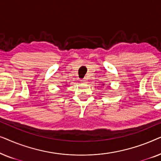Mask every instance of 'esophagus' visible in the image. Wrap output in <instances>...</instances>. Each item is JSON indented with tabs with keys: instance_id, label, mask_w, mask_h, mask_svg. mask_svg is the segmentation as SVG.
I'll use <instances>...</instances> for the list:
<instances>
[{
	"instance_id": "1",
	"label": "esophagus",
	"mask_w": 161,
	"mask_h": 161,
	"mask_svg": "<svg viewBox=\"0 0 161 161\" xmlns=\"http://www.w3.org/2000/svg\"><path fill=\"white\" fill-rule=\"evenodd\" d=\"M81 82L83 83H87V79H86V78H84V79H83V80H81Z\"/></svg>"
}]
</instances>
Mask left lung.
<instances>
[{"instance_id": "1", "label": "left lung", "mask_w": 161, "mask_h": 161, "mask_svg": "<svg viewBox=\"0 0 161 161\" xmlns=\"http://www.w3.org/2000/svg\"><path fill=\"white\" fill-rule=\"evenodd\" d=\"M103 86H104V83H103Z\"/></svg>"}]
</instances>
